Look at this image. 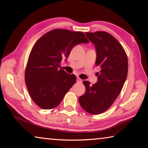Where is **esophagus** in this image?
Returning a JSON list of instances; mask_svg holds the SVG:
<instances>
[{
  "mask_svg": "<svg viewBox=\"0 0 148 148\" xmlns=\"http://www.w3.org/2000/svg\"><path fill=\"white\" fill-rule=\"evenodd\" d=\"M77 83H82V80L80 79L79 78H78V77H77Z\"/></svg>",
  "mask_w": 148,
  "mask_h": 148,
  "instance_id": "1",
  "label": "esophagus"
}]
</instances>
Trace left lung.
I'll list each match as a JSON object with an SVG mask.
<instances>
[{
  "label": "left lung",
  "instance_id": "left-lung-1",
  "mask_svg": "<svg viewBox=\"0 0 148 148\" xmlns=\"http://www.w3.org/2000/svg\"><path fill=\"white\" fill-rule=\"evenodd\" d=\"M86 35L95 44L96 65L101 71L97 73L96 83L83 82L86 91L79 102L87 112L97 115L109 109L122 91L127 77L128 59L122 46L110 34L97 31Z\"/></svg>",
  "mask_w": 148,
  "mask_h": 148
}]
</instances>
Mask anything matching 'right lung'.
<instances>
[{
	"label": "right lung",
	"mask_w": 148,
	"mask_h": 148,
	"mask_svg": "<svg viewBox=\"0 0 148 148\" xmlns=\"http://www.w3.org/2000/svg\"><path fill=\"white\" fill-rule=\"evenodd\" d=\"M89 41L83 32L55 29L40 38L33 47L26 65L25 83L31 99L43 109L59 105L77 78L60 66L73 47Z\"/></svg>",
	"instance_id": "1"
}]
</instances>
